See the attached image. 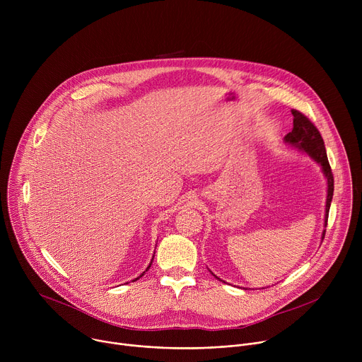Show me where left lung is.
Wrapping results in <instances>:
<instances>
[{"label":"left lung","mask_w":362,"mask_h":362,"mask_svg":"<svg viewBox=\"0 0 362 362\" xmlns=\"http://www.w3.org/2000/svg\"><path fill=\"white\" fill-rule=\"evenodd\" d=\"M293 116V129L285 136V143L298 147L299 150L308 153L317 163L321 165L322 172L328 182V196H327V208H325V228L328 225V214H329V206L334 194V175L327 158V150L324 144V139L317 129V126L309 120L303 113L298 110H292ZM325 232L322 233V239L325 238Z\"/></svg>","instance_id":"1"}]
</instances>
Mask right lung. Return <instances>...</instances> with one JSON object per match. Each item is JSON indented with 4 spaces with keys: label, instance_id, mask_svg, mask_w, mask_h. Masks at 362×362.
<instances>
[{
    "label": "right lung",
    "instance_id": "add662e5",
    "mask_svg": "<svg viewBox=\"0 0 362 362\" xmlns=\"http://www.w3.org/2000/svg\"><path fill=\"white\" fill-rule=\"evenodd\" d=\"M150 265H151V264H150ZM148 268H150V267H148ZM148 268H147V269H148ZM141 275H143V274H141ZM141 275H140V276H141ZM140 276H139V278H140ZM139 278H136V279H139ZM136 279H134V281H136Z\"/></svg>",
    "mask_w": 362,
    "mask_h": 362
}]
</instances>
